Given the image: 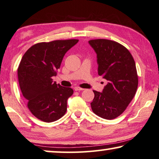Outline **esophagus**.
I'll use <instances>...</instances> for the list:
<instances>
[{
  "instance_id": "34e87169",
  "label": "esophagus",
  "mask_w": 159,
  "mask_h": 159,
  "mask_svg": "<svg viewBox=\"0 0 159 159\" xmlns=\"http://www.w3.org/2000/svg\"><path fill=\"white\" fill-rule=\"evenodd\" d=\"M74 89H75V91H82V90L84 89H83V88L79 87H75Z\"/></svg>"
}]
</instances>
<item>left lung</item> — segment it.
<instances>
[{
    "mask_svg": "<svg viewBox=\"0 0 159 159\" xmlns=\"http://www.w3.org/2000/svg\"><path fill=\"white\" fill-rule=\"evenodd\" d=\"M89 44L97 54L98 75L107 80L102 92L93 91L92 109L103 119H115L125 111L137 89L135 62L127 49L115 41L97 39Z\"/></svg>",
    "mask_w": 159,
    "mask_h": 159,
    "instance_id": "obj_1",
    "label": "left lung"
}]
</instances>
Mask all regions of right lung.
<instances>
[{"instance_id": "add662e5", "label": "right lung", "mask_w": 159, "mask_h": 159, "mask_svg": "<svg viewBox=\"0 0 159 159\" xmlns=\"http://www.w3.org/2000/svg\"><path fill=\"white\" fill-rule=\"evenodd\" d=\"M78 41L72 39L37 43L22 57L18 69L19 85L28 109L41 121H57L66 113L73 89L57 84L52 77L57 75L65 53Z\"/></svg>"}]
</instances>
